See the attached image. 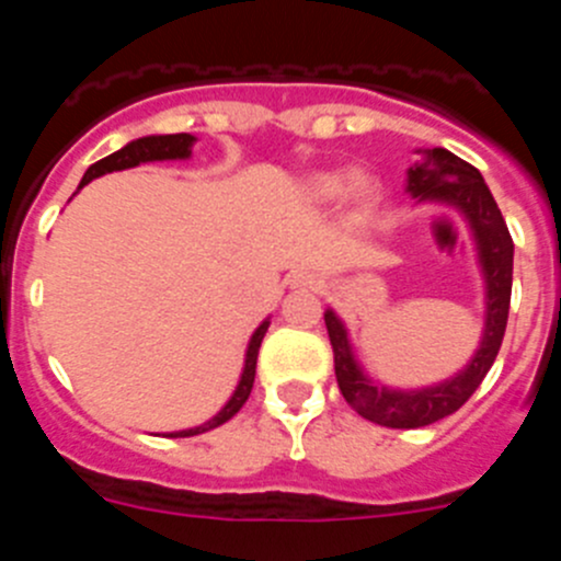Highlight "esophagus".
Masks as SVG:
<instances>
[{"label":"esophagus","instance_id":"esophagus-1","mask_svg":"<svg viewBox=\"0 0 561 561\" xmlns=\"http://www.w3.org/2000/svg\"><path fill=\"white\" fill-rule=\"evenodd\" d=\"M291 286L295 289H314L317 277L309 275V272H297V275H291Z\"/></svg>","mask_w":561,"mask_h":561}]
</instances>
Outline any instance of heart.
I'll list each match as a JSON object with an SVG mask.
<instances>
[{
    "label": "heart",
    "instance_id": "1",
    "mask_svg": "<svg viewBox=\"0 0 561 561\" xmlns=\"http://www.w3.org/2000/svg\"><path fill=\"white\" fill-rule=\"evenodd\" d=\"M306 193L317 205L345 199L354 207H368L379 199V182L362 171H320L306 182Z\"/></svg>",
    "mask_w": 561,
    "mask_h": 561
}]
</instances>
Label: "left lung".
Returning <instances> with one entry per match:
<instances>
[{
	"label": "left lung",
	"instance_id": "left-lung-1",
	"mask_svg": "<svg viewBox=\"0 0 561 561\" xmlns=\"http://www.w3.org/2000/svg\"><path fill=\"white\" fill-rule=\"evenodd\" d=\"M408 193L419 205L421 202L447 205L466 219L474 252H478L480 275H483L485 317L480 345L463 370L427 388L399 390L374 381L365 374L345 323L334 309H325V329L334 348V374L342 396L362 419L393 430L427 427L447 419L455 410L463 408L469 396L480 388L483 376L497 359L505 323H508L514 272V241L478 168L455 157L447 148H419V160L408 171Z\"/></svg>",
	"mask_w": 561,
	"mask_h": 561
}]
</instances>
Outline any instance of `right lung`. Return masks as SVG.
Returning a JSON list of instances; mask_svg holds the SVG:
<instances>
[{
	"instance_id": "add662e5",
	"label": "right lung",
	"mask_w": 561,
	"mask_h": 561,
	"mask_svg": "<svg viewBox=\"0 0 561 561\" xmlns=\"http://www.w3.org/2000/svg\"><path fill=\"white\" fill-rule=\"evenodd\" d=\"M193 142L196 137L193 134H148V137H140V140H131L121 148V151L108 153L103 160H98L95 165H89L87 173H83L81 185H89L92 180L103 176V173H112V171H126V168H137L142 162H165V160H191V151H193ZM266 329H270V317H266L264 323L257 325L250 336V345H247V354H244V368H241V379H238L236 390L232 396L227 399L225 408L219 413L207 419L205 424L199 427H191V430H176V433H165L168 438H191V435H199L207 433V430H216L221 427L225 421H230L238 410L244 408V401L250 399L252 393V381H255V362H257V348H261V340H264Z\"/></svg>"
}]
</instances>
